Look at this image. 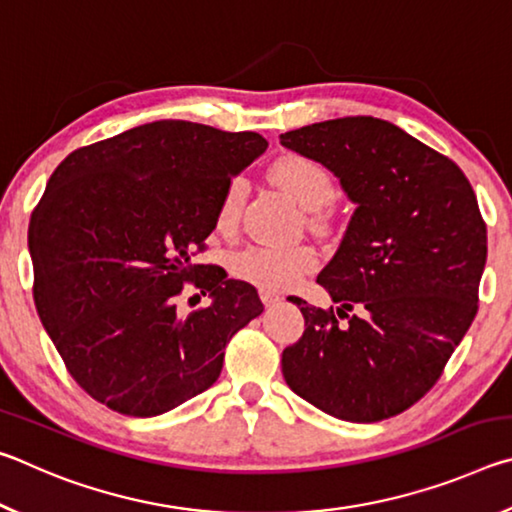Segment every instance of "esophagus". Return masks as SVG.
<instances>
[{
  "mask_svg": "<svg viewBox=\"0 0 512 512\" xmlns=\"http://www.w3.org/2000/svg\"><path fill=\"white\" fill-rule=\"evenodd\" d=\"M259 298H262V302H264V305H268V307L282 300L280 293H275V291H271V289H259Z\"/></svg>",
  "mask_w": 512,
  "mask_h": 512,
  "instance_id": "1",
  "label": "esophagus"
}]
</instances>
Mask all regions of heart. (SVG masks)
<instances>
[{
  "label": "heart",
  "instance_id": "heart-1",
  "mask_svg": "<svg viewBox=\"0 0 512 512\" xmlns=\"http://www.w3.org/2000/svg\"><path fill=\"white\" fill-rule=\"evenodd\" d=\"M271 180L305 212H320L334 198V180L329 171L307 155L289 153L277 158L271 167ZM244 194V180H230L216 210V223L221 230H232L237 225ZM314 264L316 253L302 244H255L239 250L230 259L232 273L264 289L291 287L300 275L311 271Z\"/></svg>",
  "mask_w": 512,
  "mask_h": 512
}]
</instances>
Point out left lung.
Returning a JSON list of instances; mask_svg holds the SVG:
<instances>
[{
	"label": "left lung",
	"instance_id": "1",
	"mask_svg": "<svg viewBox=\"0 0 512 512\" xmlns=\"http://www.w3.org/2000/svg\"><path fill=\"white\" fill-rule=\"evenodd\" d=\"M280 144L332 171L354 203L316 280L339 307L289 298L305 334L282 352V375L327 415L386 420L436 384L476 316L488 237L474 189L452 160L384 119L318 121Z\"/></svg>",
	"mask_w": 512,
	"mask_h": 512
}]
</instances>
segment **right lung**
Listing matches in <instances>:
<instances>
[{"label": "right lung", "mask_w": 512, "mask_h": 512, "mask_svg": "<svg viewBox=\"0 0 512 512\" xmlns=\"http://www.w3.org/2000/svg\"><path fill=\"white\" fill-rule=\"evenodd\" d=\"M257 133L160 119L69 153L31 214L33 298L69 375L108 409L153 418L210 388L264 311L253 284L192 264L225 187L266 151ZM185 281L211 293L180 317Z\"/></svg>", "instance_id": "right-lung-1"}]
</instances>
